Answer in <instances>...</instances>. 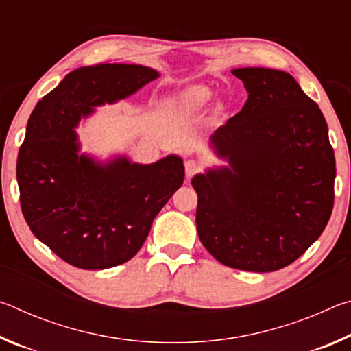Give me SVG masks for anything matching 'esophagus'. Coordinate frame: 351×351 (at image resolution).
<instances>
[{"instance_id": "1", "label": "esophagus", "mask_w": 351, "mask_h": 351, "mask_svg": "<svg viewBox=\"0 0 351 351\" xmlns=\"http://www.w3.org/2000/svg\"><path fill=\"white\" fill-rule=\"evenodd\" d=\"M186 173H187V176H193L195 173H198V171L203 169V164H201L198 159H193V158H190V159H187L186 161Z\"/></svg>"}]
</instances>
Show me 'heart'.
<instances>
[{"label":"heart","instance_id":"b5f03b06","mask_svg":"<svg viewBox=\"0 0 351 351\" xmlns=\"http://www.w3.org/2000/svg\"><path fill=\"white\" fill-rule=\"evenodd\" d=\"M210 99V91L206 86H190L189 90L184 91L181 102L189 106V108H199V106L206 105Z\"/></svg>","mask_w":351,"mask_h":351}]
</instances>
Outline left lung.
<instances>
[{"label": "left lung", "instance_id": "left-lung-1", "mask_svg": "<svg viewBox=\"0 0 351 351\" xmlns=\"http://www.w3.org/2000/svg\"><path fill=\"white\" fill-rule=\"evenodd\" d=\"M245 106L213 134L232 169L192 180L204 247L229 268L271 272L324 232L335 204V153L317 104L285 71L241 68Z\"/></svg>", "mask_w": 351, "mask_h": 351}]
</instances>
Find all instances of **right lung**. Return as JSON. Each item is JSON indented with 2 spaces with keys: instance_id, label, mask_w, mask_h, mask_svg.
<instances>
[{
  "instance_id": "1",
  "label": "right lung",
  "mask_w": 351,
  "mask_h": 351,
  "mask_svg": "<svg viewBox=\"0 0 351 351\" xmlns=\"http://www.w3.org/2000/svg\"><path fill=\"white\" fill-rule=\"evenodd\" d=\"M156 77V71L139 64L79 68L29 117L16 161L23 215L32 234L75 268L106 269L133 258L154 217L182 186L178 156L152 165L125 158L99 165L77 154L73 128L82 116Z\"/></svg>"
}]
</instances>
